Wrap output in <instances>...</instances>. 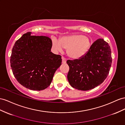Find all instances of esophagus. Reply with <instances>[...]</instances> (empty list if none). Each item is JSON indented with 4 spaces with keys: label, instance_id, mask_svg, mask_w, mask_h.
<instances>
[{
    "label": "esophagus",
    "instance_id": "esophagus-1",
    "mask_svg": "<svg viewBox=\"0 0 125 125\" xmlns=\"http://www.w3.org/2000/svg\"><path fill=\"white\" fill-rule=\"evenodd\" d=\"M62 63H66V59L65 58H63V57H62Z\"/></svg>",
    "mask_w": 125,
    "mask_h": 125
}]
</instances>
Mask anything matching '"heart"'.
<instances>
[{"instance_id": "heart-1", "label": "heart", "mask_w": 125, "mask_h": 125, "mask_svg": "<svg viewBox=\"0 0 125 125\" xmlns=\"http://www.w3.org/2000/svg\"><path fill=\"white\" fill-rule=\"evenodd\" d=\"M53 48L57 52H62L63 48L67 49V54L71 59L78 60L85 56L91 47L89 37L82 34H72L63 36L59 40L52 38Z\"/></svg>"}]
</instances>
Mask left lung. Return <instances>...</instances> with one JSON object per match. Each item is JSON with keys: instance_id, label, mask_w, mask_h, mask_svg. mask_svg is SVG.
Listing matches in <instances>:
<instances>
[{"instance_id": "8db88e82", "label": "left lung", "mask_w": 125, "mask_h": 125, "mask_svg": "<svg viewBox=\"0 0 125 125\" xmlns=\"http://www.w3.org/2000/svg\"><path fill=\"white\" fill-rule=\"evenodd\" d=\"M112 52L108 43L98 39L91 46L87 54L78 60H68L67 79L72 87L89 90L104 82L112 65Z\"/></svg>"}]
</instances>
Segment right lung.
I'll use <instances>...</instances> for the list:
<instances>
[{
	"label": "right lung",
	"mask_w": 125,
	"mask_h": 125,
	"mask_svg": "<svg viewBox=\"0 0 125 125\" xmlns=\"http://www.w3.org/2000/svg\"><path fill=\"white\" fill-rule=\"evenodd\" d=\"M52 41L48 37L23 34L16 42L10 57L13 75L18 83L32 90H42L51 83L62 57L51 52Z\"/></svg>",
	"instance_id": "obj_1"
}]
</instances>
